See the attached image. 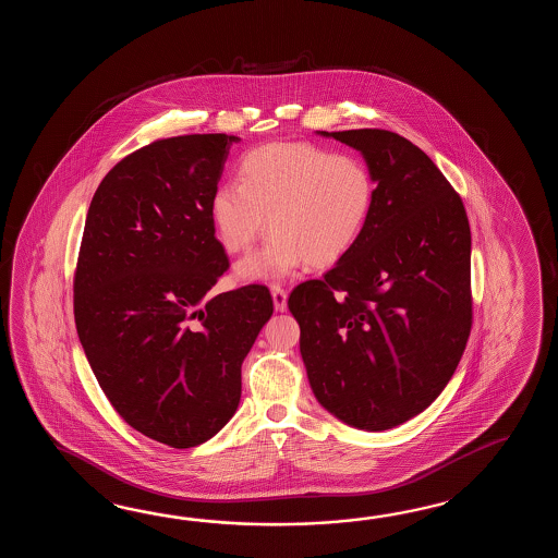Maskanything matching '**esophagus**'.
I'll return each instance as SVG.
<instances>
[{"label": "esophagus", "instance_id": "esophagus-1", "mask_svg": "<svg viewBox=\"0 0 558 558\" xmlns=\"http://www.w3.org/2000/svg\"><path fill=\"white\" fill-rule=\"evenodd\" d=\"M271 295H274L275 308L284 311L287 308V289L279 283H274L271 284Z\"/></svg>", "mask_w": 558, "mask_h": 558}]
</instances>
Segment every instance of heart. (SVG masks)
<instances>
[{"instance_id": "b5f03b06", "label": "heart", "mask_w": 558, "mask_h": 558, "mask_svg": "<svg viewBox=\"0 0 558 558\" xmlns=\"http://www.w3.org/2000/svg\"><path fill=\"white\" fill-rule=\"evenodd\" d=\"M375 178L365 159L313 143H267L243 155L239 181L214 191L211 219L229 253H245L267 229L262 253L239 263L245 279H281L307 262H341L367 227Z\"/></svg>"}]
</instances>
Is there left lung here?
<instances>
[{
    "label": "left lung",
    "mask_w": 558,
    "mask_h": 558,
    "mask_svg": "<svg viewBox=\"0 0 558 558\" xmlns=\"http://www.w3.org/2000/svg\"><path fill=\"white\" fill-rule=\"evenodd\" d=\"M365 155L377 181L367 227L320 279L291 291L308 383L347 425L385 430L451 380L473 327L471 227L425 151L387 130L320 131Z\"/></svg>",
    "instance_id": "1"
}]
</instances>
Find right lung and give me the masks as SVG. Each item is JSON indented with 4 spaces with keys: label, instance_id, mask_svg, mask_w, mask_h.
<instances>
[{
    "label": "right lung",
    "instance_id": "obj_1",
    "mask_svg": "<svg viewBox=\"0 0 558 558\" xmlns=\"http://www.w3.org/2000/svg\"><path fill=\"white\" fill-rule=\"evenodd\" d=\"M238 135L155 140L107 173L85 219L73 315L107 401L145 437L197 447L241 399V363L274 315L265 284L211 295L229 269L211 197Z\"/></svg>",
    "mask_w": 558,
    "mask_h": 558
}]
</instances>
